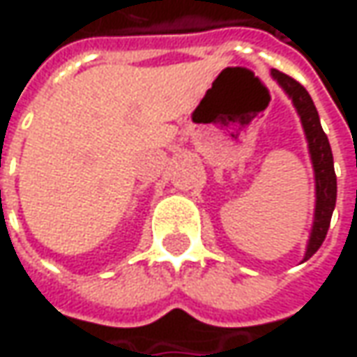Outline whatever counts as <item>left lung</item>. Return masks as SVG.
Listing matches in <instances>:
<instances>
[{
    "label": "left lung",
    "mask_w": 357,
    "mask_h": 357,
    "mask_svg": "<svg viewBox=\"0 0 357 357\" xmlns=\"http://www.w3.org/2000/svg\"><path fill=\"white\" fill-rule=\"evenodd\" d=\"M272 79L282 87V91L288 95V99H292V105L296 107V113L300 117L302 129L308 141V153L312 160V169H314V181H316V208H314V222H312V232H310L308 244H306V254H304V262L318 252V248L322 246L324 238L328 234L332 213L336 208V172H334V157H332V149L330 141L324 132L320 125V115L316 111V105L308 95V91L304 89L298 81L292 77L284 75L278 69L270 71Z\"/></svg>",
    "instance_id": "left-lung-1"
}]
</instances>
